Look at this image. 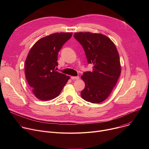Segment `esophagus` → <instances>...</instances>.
<instances>
[{"instance_id":"34e87169","label":"esophagus","mask_w":149,"mask_h":149,"mask_svg":"<svg viewBox=\"0 0 149 149\" xmlns=\"http://www.w3.org/2000/svg\"><path fill=\"white\" fill-rule=\"evenodd\" d=\"M71 79L74 80V79H79V76H77V77H71Z\"/></svg>"}]
</instances>
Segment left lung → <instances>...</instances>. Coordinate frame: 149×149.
Masks as SVG:
<instances>
[{"label": "left lung", "mask_w": 149, "mask_h": 149, "mask_svg": "<svg viewBox=\"0 0 149 149\" xmlns=\"http://www.w3.org/2000/svg\"><path fill=\"white\" fill-rule=\"evenodd\" d=\"M74 37L83 47L88 63L93 65L92 72L86 71L81 76L86 87L81 96L91 103L101 102L110 95L121 74L117 49L102 34L77 32Z\"/></svg>", "instance_id": "left-lung-1"}]
</instances>
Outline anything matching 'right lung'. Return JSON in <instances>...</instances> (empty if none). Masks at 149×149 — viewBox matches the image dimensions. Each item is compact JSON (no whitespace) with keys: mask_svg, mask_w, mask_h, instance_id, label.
<instances>
[{"mask_svg":"<svg viewBox=\"0 0 149 149\" xmlns=\"http://www.w3.org/2000/svg\"><path fill=\"white\" fill-rule=\"evenodd\" d=\"M72 33H55L38 40L30 49L25 64L27 82L36 97L42 101L59 95L69 76L56 71L58 54Z\"/></svg>","mask_w":149,"mask_h":149,"instance_id":"add662e5","label":"right lung"}]
</instances>
